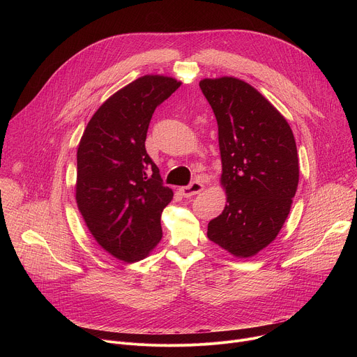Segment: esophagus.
Segmentation results:
<instances>
[{
    "instance_id": "esophagus-1",
    "label": "esophagus",
    "mask_w": 357,
    "mask_h": 357,
    "mask_svg": "<svg viewBox=\"0 0 357 357\" xmlns=\"http://www.w3.org/2000/svg\"><path fill=\"white\" fill-rule=\"evenodd\" d=\"M202 190H203V183L199 182V181H193L190 185L181 188V193H182L185 197H190V196H193V195H197V193L202 192Z\"/></svg>"
}]
</instances>
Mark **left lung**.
<instances>
[{
    "label": "left lung",
    "instance_id": "1",
    "mask_svg": "<svg viewBox=\"0 0 357 357\" xmlns=\"http://www.w3.org/2000/svg\"><path fill=\"white\" fill-rule=\"evenodd\" d=\"M202 93L216 116L227 205L208 237L236 257H250L280 233L299 168L292 130L270 101L236 77L205 79Z\"/></svg>",
    "mask_w": 357,
    "mask_h": 357
}]
</instances>
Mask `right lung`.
I'll use <instances>...</instances> for the list:
<instances>
[{
	"label": "right lung",
	"instance_id": "right-lung-1",
	"mask_svg": "<svg viewBox=\"0 0 357 357\" xmlns=\"http://www.w3.org/2000/svg\"><path fill=\"white\" fill-rule=\"evenodd\" d=\"M181 86L142 76L98 107L77 148V208L96 241L126 263L148 256L161 237V213L172 200L145 139L155 109Z\"/></svg>",
	"mask_w": 357,
	"mask_h": 357
}]
</instances>
